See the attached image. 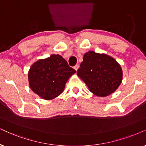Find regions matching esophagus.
Instances as JSON below:
<instances>
[{
  "instance_id": "34e87169",
  "label": "esophagus",
  "mask_w": 146,
  "mask_h": 146,
  "mask_svg": "<svg viewBox=\"0 0 146 146\" xmlns=\"http://www.w3.org/2000/svg\"><path fill=\"white\" fill-rule=\"evenodd\" d=\"M74 69L76 70V71H77V69H79V64H76V65L74 67Z\"/></svg>"
}]
</instances>
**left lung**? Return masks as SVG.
<instances>
[{"mask_svg":"<svg viewBox=\"0 0 146 146\" xmlns=\"http://www.w3.org/2000/svg\"><path fill=\"white\" fill-rule=\"evenodd\" d=\"M77 74L92 93L100 97L115 92L123 79L122 69L117 60L108 55L94 51L84 54Z\"/></svg>","mask_w":146,"mask_h":146,"instance_id":"8db88e82","label":"left lung"}]
</instances>
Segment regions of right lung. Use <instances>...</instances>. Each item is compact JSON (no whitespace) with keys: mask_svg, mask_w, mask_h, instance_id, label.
<instances>
[{"mask_svg":"<svg viewBox=\"0 0 146 146\" xmlns=\"http://www.w3.org/2000/svg\"><path fill=\"white\" fill-rule=\"evenodd\" d=\"M75 72L60 55L52 54L31 66L28 72L29 87L42 98L52 100L63 92L67 80Z\"/></svg>","mask_w":146,"mask_h":146,"instance_id":"right-lung-1","label":"right lung"}]
</instances>
